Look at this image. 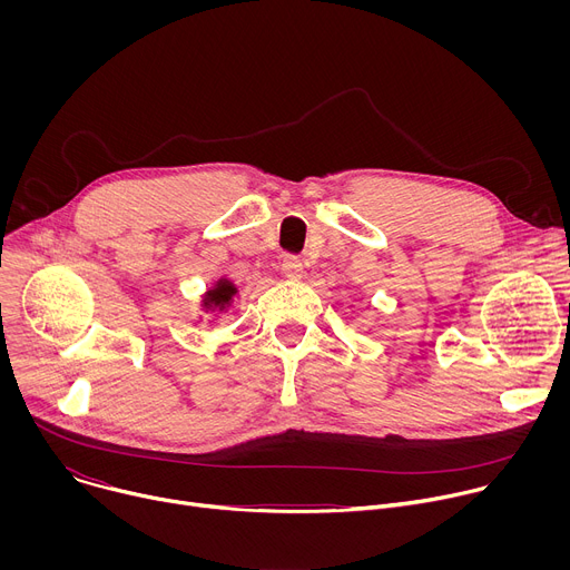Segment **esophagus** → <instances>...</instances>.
Masks as SVG:
<instances>
[{
	"label": "esophagus",
	"instance_id": "esophagus-1",
	"mask_svg": "<svg viewBox=\"0 0 570 570\" xmlns=\"http://www.w3.org/2000/svg\"><path fill=\"white\" fill-rule=\"evenodd\" d=\"M282 273H284L288 279L299 282V279L304 277V266H302V262H299L297 257H286V259L282 262Z\"/></svg>",
	"mask_w": 570,
	"mask_h": 570
}]
</instances>
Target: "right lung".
<instances>
[{
  "mask_svg": "<svg viewBox=\"0 0 570 570\" xmlns=\"http://www.w3.org/2000/svg\"><path fill=\"white\" fill-rule=\"evenodd\" d=\"M238 295V286L227 279V277H218L200 297V311L209 313V311H220V313H229L234 308V297ZM198 320H203V315H198Z\"/></svg>",
  "mask_w": 570,
  "mask_h": 570,
  "instance_id": "obj_1",
  "label": "right lung"
}]
</instances>
